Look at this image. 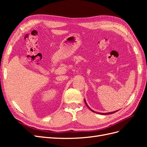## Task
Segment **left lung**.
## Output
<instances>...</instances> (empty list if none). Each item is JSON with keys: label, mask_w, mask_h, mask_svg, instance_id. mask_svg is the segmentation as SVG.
Masks as SVG:
<instances>
[{"label": "left lung", "mask_w": 147, "mask_h": 147, "mask_svg": "<svg viewBox=\"0 0 147 147\" xmlns=\"http://www.w3.org/2000/svg\"><path fill=\"white\" fill-rule=\"evenodd\" d=\"M84 102H85V104H86V106L88 107L90 109V110H91L92 112H94V113H98V114H100V115H110V114H113V113H115V112H118V110H117V111H114V112H109V113H99V112H94V110H91L90 107H88V104H87V103H86V100H85V99H84Z\"/></svg>", "instance_id": "8db88e82"}]
</instances>
